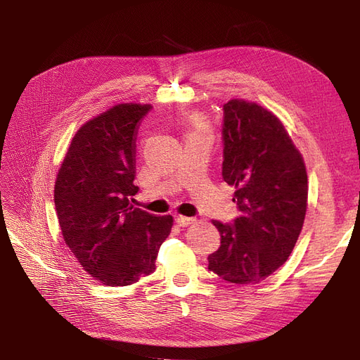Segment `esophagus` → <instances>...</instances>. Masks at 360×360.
<instances>
[{
    "label": "esophagus",
    "instance_id": "1",
    "mask_svg": "<svg viewBox=\"0 0 360 360\" xmlns=\"http://www.w3.org/2000/svg\"><path fill=\"white\" fill-rule=\"evenodd\" d=\"M174 220H176L178 226H182V228H184V226H188V224H191V223L196 221V219H193V217H186V215H178V217L174 219Z\"/></svg>",
    "mask_w": 360,
    "mask_h": 360
}]
</instances>
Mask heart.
<instances>
[{
	"label": "heart",
	"mask_w": 360,
	"mask_h": 360,
	"mask_svg": "<svg viewBox=\"0 0 360 360\" xmlns=\"http://www.w3.org/2000/svg\"><path fill=\"white\" fill-rule=\"evenodd\" d=\"M198 123H200V120H199V119H198Z\"/></svg>",
	"instance_id": "heart-1"
}]
</instances>
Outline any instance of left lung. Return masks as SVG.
I'll return each instance as SVG.
<instances>
[{"mask_svg": "<svg viewBox=\"0 0 360 360\" xmlns=\"http://www.w3.org/2000/svg\"><path fill=\"white\" fill-rule=\"evenodd\" d=\"M224 182L235 187L240 215L232 224L214 220L220 248L208 269L231 283H258L288 259L303 228L307 174L282 122L244 99L223 105Z\"/></svg>", "mask_w": 360, "mask_h": 360, "instance_id": "8db88e82", "label": "left lung"}]
</instances>
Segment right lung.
Segmentation results:
<instances>
[{"mask_svg": "<svg viewBox=\"0 0 360 360\" xmlns=\"http://www.w3.org/2000/svg\"><path fill=\"white\" fill-rule=\"evenodd\" d=\"M149 104H119L86 122L60 166L54 203L61 235L81 266L107 286H127L155 271L172 215L129 203L139 187L136 134Z\"/></svg>", "mask_w": 360, "mask_h": 360, "instance_id": "right-lung-1", "label": "right lung"}]
</instances>
